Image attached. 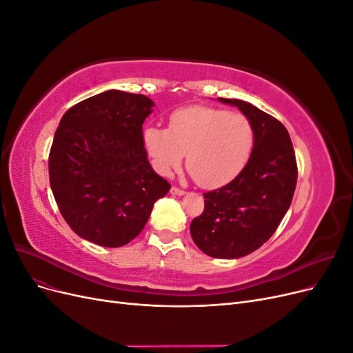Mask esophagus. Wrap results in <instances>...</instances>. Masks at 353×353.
<instances>
[{"mask_svg":"<svg viewBox=\"0 0 353 353\" xmlns=\"http://www.w3.org/2000/svg\"><path fill=\"white\" fill-rule=\"evenodd\" d=\"M170 193H172L174 196H183V194H185V191L179 187H172L170 188Z\"/></svg>","mask_w":353,"mask_h":353,"instance_id":"1","label":"esophagus"}]
</instances>
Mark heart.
I'll list each match as a JSON object with an SVG mask.
<instances>
[{
	"instance_id": "heart-1",
	"label": "heart",
	"mask_w": 353,
	"mask_h": 353,
	"mask_svg": "<svg viewBox=\"0 0 353 353\" xmlns=\"http://www.w3.org/2000/svg\"><path fill=\"white\" fill-rule=\"evenodd\" d=\"M256 132L240 112L208 105L176 110L169 128L148 126L144 144L159 174L170 175L187 156V169L196 183L216 188L236 178L253 153Z\"/></svg>"
}]
</instances>
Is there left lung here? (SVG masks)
I'll return each instance as SVG.
<instances>
[{"label":"left lung","mask_w":353,"mask_h":353,"mask_svg":"<svg viewBox=\"0 0 353 353\" xmlns=\"http://www.w3.org/2000/svg\"><path fill=\"white\" fill-rule=\"evenodd\" d=\"M237 105L254 126L256 141L248 165L231 183L203 193L205 210L191 221L197 248L212 258L236 259L271 239L294 194L297 163L285 126L274 116L241 100Z\"/></svg>","instance_id":"obj_1"}]
</instances>
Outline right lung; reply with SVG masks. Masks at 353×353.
Instances as JSON below:
<instances>
[{"label":"right lung","instance_id":"right-lung-1","mask_svg":"<svg viewBox=\"0 0 353 353\" xmlns=\"http://www.w3.org/2000/svg\"><path fill=\"white\" fill-rule=\"evenodd\" d=\"M152 108L143 94L110 90L63 114L48 156L50 185L79 237L104 248L128 244L169 191L144 147L143 123Z\"/></svg>","mask_w":353,"mask_h":353}]
</instances>
